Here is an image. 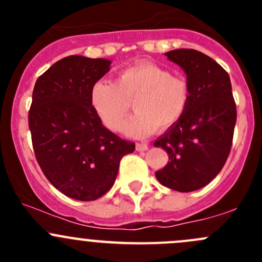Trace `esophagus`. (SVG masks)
<instances>
[{
    "label": "esophagus",
    "instance_id": "obj_1",
    "mask_svg": "<svg viewBox=\"0 0 262 262\" xmlns=\"http://www.w3.org/2000/svg\"><path fill=\"white\" fill-rule=\"evenodd\" d=\"M136 148H137V150H138V152H144V150L148 149V144L142 142V143H137Z\"/></svg>",
    "mask_w": 262,
    "mask_h": 262
}]
</instances>
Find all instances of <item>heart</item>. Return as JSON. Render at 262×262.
I'll list each match as a JSON object with an SVG mask.
<instances>
[{"label":"heart","mask_w":262,"mask_h":262,"mask_svg":"<svg viewBox=\"0 0 262 262\" xmlns=\"http://www.w3.org/2000/svg\"><path fill=\"white\" fill-rule=\"evenodd\" d=\"M191 86L186 77L150 62L137 63L119 72L115 82L100 80L91 89V105L106 128L118 130L133 102L136 114L126 119L123 132L146 138L167 130L181 120L189 107Z\"/></svg>","instance_id":"b5f03b06"}]
</instances>
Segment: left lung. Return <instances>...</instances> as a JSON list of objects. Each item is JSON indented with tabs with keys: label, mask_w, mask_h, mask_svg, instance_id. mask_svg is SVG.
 <instances>
[{
	"label": "left lung",
	"mask_w": 262,
	"mask_h": 262,
	"mask_svg": "<svg viewBox=\"0 0 262 262\" xmlns=\"http://www.w3.org/2000/svg\"><path fill=\"white\" fill-rule=\"evenodd\" d=\"M165 54L186 73L191 99L181 120L155 142L170 160L156 178L163 186L190 192L209 184L223 168L233 141L236 102L228 73L212 58L195 49Z\"/></svg>",
	"instance_id": "obj_1"
}]
</instances>
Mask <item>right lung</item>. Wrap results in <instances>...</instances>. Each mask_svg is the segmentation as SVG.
<instances>
[{
    "instance_id": "right-lung-1",
    "label": "right lung",
    "mask_w": 262,
    "mask_h": 262,
    "mask_svg": "<svg viewBox=\"0 0 262 262\" xmlns=\"http://www.w3.org/2000/svg\"><path fill=\"white\" fill-rule=\"evenodd\" d=\"M110 60L70 55L35 82L29 128L34 153L50 184L72 199L91 202L114 185L120 160L136 144L102 125L91 89Z\"/></svg>"
}]
</instances>
